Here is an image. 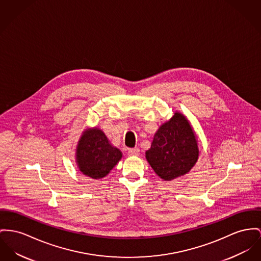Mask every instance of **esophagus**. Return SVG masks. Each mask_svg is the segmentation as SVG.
Segmentation results:
<instances>
[{"label": "esophagus", "mask_w": 261, "mask_h": 261, "mask_svg": "<svg viewBox=\"0 0 261 261\" xmlns=\"http://www.w3.org/2000/svg\"><path fill=\"white\" fill-rule=\"evenodd\" d=\"M127 154L129 156H138L139 154V148H128Z\"/></svg>", "instance_id": "obj_1"}]
</instances>
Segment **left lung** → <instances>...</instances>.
I'll return each mask as SVG.
<instances>
[{"instance_id": "obj_1", "label": "left lung", "mask_w": 261, "mask_h": 261, "mask_svg": "<svg viewBox=\"0 0 261 261\" xmlns=\"http://www.w3.org/2000/svg\"><path fill=\"white\" fill-rule=\"evenodd\" d=\"M198 156L195 134L186 118L179 113L158 128L150 148L145 152L154 172L166 181L188 173Z\"/></svg>"}]
</instances>
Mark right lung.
<instances>
[{
	"label": "right lung",
	"mask_w": 261,
	"mask_h": 261,
	"mask_svg": "<svg viewBox=\"0 0 261 261\" xmlns=\"http://www.w3.org/2000/svg\"><path fill=\"white\" fill-rule=\"evenodd\" d=\"M122 158V152L112 146L104 133L93 128L85 133L77 146L80 171L93 179L103 178Z\"/></svg>",
	"instance_id": "1"
}]
</instances>
